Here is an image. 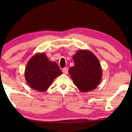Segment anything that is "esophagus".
Segmentation results:
<instances>
[{
    "instance_id": "1",
    "label": "esophagus",
    "mask_w": 132,
    "mask_h": 132,
    "mask_svg": "<svg viewBox=\"0 0 132 132\" xmlns=\"http://www.w3.org/2000/svg\"><path fill=\"white\" fill-rule=\"evenodd\" d=\"M68 69L67 67H65V68H63V70H62V72L64 74H67L68 73Z\"/></svg>"
}]
</instances>
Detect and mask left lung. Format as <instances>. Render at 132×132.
<instances>
[{
	"label": "left lung",
	"instance_id": "1",
	"mask_svg": "<svg viewBox=\"0 0 132 132\" xmlns=\"http://www.w3.org/2000/svg\"><path fill=\"white\" fill-rule=\"evenodd\" d=\"M73 59L75 65L68 70L74 84L83 93L97 88L102 77V68L98 59L88 50H79Z\"/></svg>",
	"mask_w": 132,
	"mask_h": 132
}]
</instances>
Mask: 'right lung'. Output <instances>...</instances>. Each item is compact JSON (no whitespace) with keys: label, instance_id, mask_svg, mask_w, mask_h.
<instances>
[{"label":"right lung","instance_id":"1","mask_svg":"<svg viewBox=\"0 0 132 132\" xmlns=\"http://www.w3.org/2000/svg\"><path fill=\"white\" fill-rule=\"evenodd\" d=\"M62 74L56 63L48 60L43 52L36 53L29 59L25 68L24 77L32 89L44 92L50 87L54 79Z\"/></svg>","mask_w":132,"mask_h":132}]
</instances>
